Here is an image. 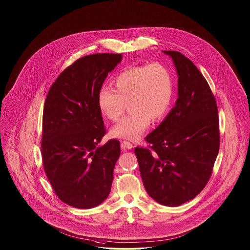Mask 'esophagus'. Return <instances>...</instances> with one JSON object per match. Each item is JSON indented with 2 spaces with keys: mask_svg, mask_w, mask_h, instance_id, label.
I'll list each match as a JSON object with an SVG mask.
<instances>
[{
  "mask_svg": "<svg viewBox=\"0 0 250 250\" xmlns=\"http://www.w3.org/2000/svg\"><path fill=\"white\" fill-rule=\"evenodd\" d=\"M133 147H134V145H133L132 143L127 142V141H123V142L121 143V148H122L123 150H130V149H132Z\"/></svg>",
  "mask_w": 250,
  "mask_h": 250,
  "instance_id": "esophagus-1",
  "label": "esophagus"
}]
</instances>
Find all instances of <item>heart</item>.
I'll list each match as a JSON object with an SVG mask.
<instances>
[{"label": "heart", "mask_w": 250, "mask_h": 250, "mask_svg": "<svg viewBox=\"0 0 250 250\" xmlns=\"http://www.w3.org/2000/svg\"><path fill=\"white\" fill-rule=\"evenodd\" d=\"M114 89L103 86L97 96L98 106L110 121L130 114L110 129V136L127 141L139 140L150 121H159L167 113L173 96L169 69L163 63L141 64L120 72L113 80Z\"/></svg>", "instance_id": "b5f03b06"}]
</instances>
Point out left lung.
<instances>
[{
  "label": "left lung",
  "instance_id": "obj_1",
  "mask_svg": "<svg viewBox=\"0 0 250 250\" xmlns=\"http://www.w3.org/2000/svg\"><path fill=\"white\" fill-rule=\"evenodd\" d=\"M178 75V98L164 121L136 147L147 193L177 207L194 197L211 177L219 149L217 107L211 88L193 62L177 51H163Z\"/></svg>",
  "mask_w": 250,
  "mask_h": 250
}]
</instances>
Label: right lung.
Wrapping results in <instances>:
<instances>
[{"label": "right lung", "instance_id": "add662e5", "mask_svg": "<svg viewBox=\"0 0 250 250\" xmlns=\"http://www.w3.org/2000/svg\"><path fill=\"white\" fill-rule=\"evenodd\" d=\"M121 54L77 60L52 84L45 100L41 154L58 197L79 209L100 205L109 194L120 143L99 145L106 131L97 96Z\"/></svg>", "mask_w": 250, "mask_h": 250}]
</instances>
